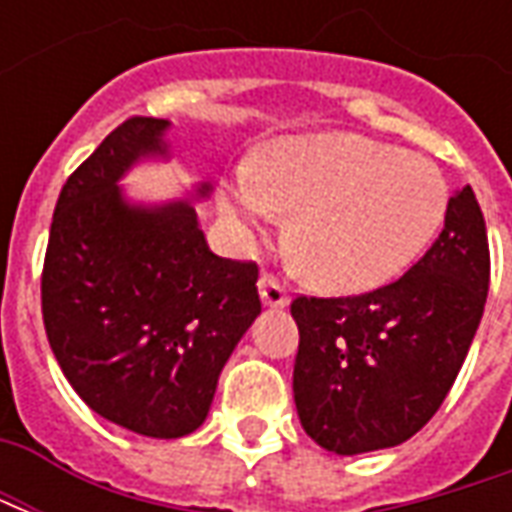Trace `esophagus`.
Instances as JSON below:
<instances>
[{"label":"esophagus","instance_id":"obj_1","mask_svg":"<svg viewBox=\"0 0 512 512\" xmlns=\"http://www.w3.org/2000/svg\"><path fill=\"white\" fill-rule=\"evenodd\" d=\"M257 290H260V299L266 307L271 310H282V307H288V293L282 290L277 279L271 277V274H263V277L257 279Z\"/></svg>","mask_w":512,"mask_h":512}]
</instances>
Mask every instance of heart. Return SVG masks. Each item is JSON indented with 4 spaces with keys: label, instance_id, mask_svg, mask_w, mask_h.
Returning <instances> with one entry per match:
<instances>
[{
    "label": "heart",
    "instance_id": "obj_1",
    "mask_svg": "<svg viewBox=\"0 0 512 512\" xmlns=\"http://www.w3.org/2000/svg\"><path fill=\"white\" fill-rule=\"evenodd\" d=\"M447 202L433 161L345 131L271 139L219 189V208L246 233L274 213H293L288 252L301 277L343 296L381 288L414 266Z\"/></svg>",
    "mask_w": 512,
    "mask_h": 512
}]
</instances>
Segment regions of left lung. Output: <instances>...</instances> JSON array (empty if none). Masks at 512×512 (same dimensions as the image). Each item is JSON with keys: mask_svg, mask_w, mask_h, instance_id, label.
Segmentation results:
<instances>
[{"mask_svg": "<svg viewBox=\"0 0 512 512\" xmlns=\"http://www.w3.org/2000/svg\"><path fill=\"white\" fill-rule=\"evenodd\" d=\"M488 279L483 211L463 186L439 238L397 282L348 299L293 301V400L307 436L334 455H362L425 428L469 354Z\"/></svg>", "mask_w": 512, "mask_h": 512, "instance_id": "1", "label": "left lung"}]
</instances>
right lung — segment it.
<instances>
[{"mask_svg":"<svg viewBox=\"0 0 512 512\" xmlns=\"http://www.w3.org/2000/svg\"><path fill=\"white\" fill-rule=\"evenodd\" d=\"M169 120L131 117L62 186L43 263V323L95 414L180 439L211 411L219 373L260 315L257 266L213 255L191 200H131L120 180L169 161ZM200 180L191 197L205 200Z\"/></svg>","mask_w":512,"mask_h":512,"instance_id":"add662e5","label":"right lung"}]
</instances>
